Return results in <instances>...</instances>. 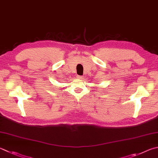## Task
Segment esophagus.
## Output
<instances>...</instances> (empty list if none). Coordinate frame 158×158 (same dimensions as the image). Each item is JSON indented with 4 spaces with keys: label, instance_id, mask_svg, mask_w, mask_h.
<instances>
[{
    "label": "esophagus",
    "instance_id": "1",
    "mask_svg": "<svg viewBox=\"0 0 158 158\" xmlns=\"http://www.w3.org/2000/svg\"><path fill=\"white\" fill-rule=\"evenodd\" d=\"M77 79H83V77H82V76L77 75Z\"/></svg>",
    "mask_w": 158,
    "mask_h": 158
}]
</instances>
